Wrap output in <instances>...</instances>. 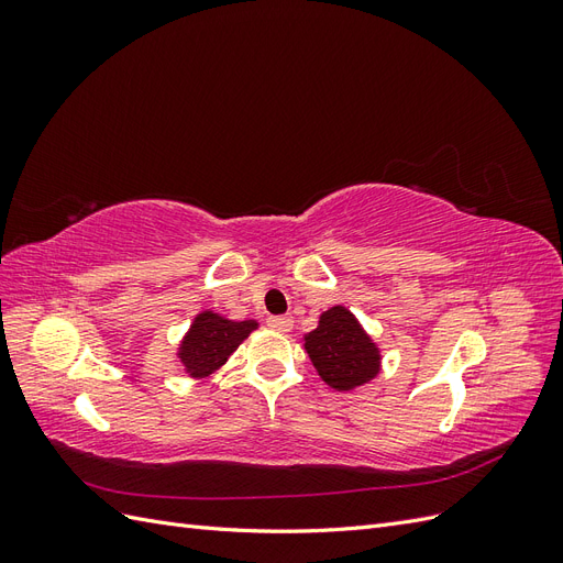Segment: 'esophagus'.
Instances as JSON below:
<instances>
[{"instance_id": "esophagus-1", "label": "esophagus", "mask_w": 563, "mask_h": 563, "mask_svg": "<svg viewBox=\"0 0 563 563\" xmlns=\"http://www.w3.org/2000/svg\"><path fill=\"white\" fill-rule=\"evenodd\" d=\"M267 323L275 331H282V333H286V331H291V327H294V317H288V314H279V317H269L267 319Z\"/></svg>"}]
</instances>
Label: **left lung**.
<instances>
[{
	"label": "left lung",
	"instance_id": "obj_1",
	"mask_svg": "<svg viewBox=\"0 0 563 563\" xmlns=\"http://www.w3.org/2000/svg\"><path fill=\"white\" fill-rule=\"evenodd\" d=\"M314 368L333 389L364 385L378 373V347L345 308H331L319 319V329L305 338Z\"/></svg>",
	"mask_w": 563,
	"mask_h": 563
}]
</instances>
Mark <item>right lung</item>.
<instances>
[{
    "instance_id": "right-lung-1",
    "label": "right lung",
    "mask_w": 563,
    "mask_h": 563,
    "mask_svg": "<svg viewBox=\"0 0 563 563\" xmlns=\"http://www.w3.org/2000/svg\"><path fill=\"white\" fill-rule=\"evenodd\" d=\"M258 327L255 321H228L213 312H201L180 347V362L192 378L213 373L240 347L242 340Z\"/></svg>"
}]
</instances>
